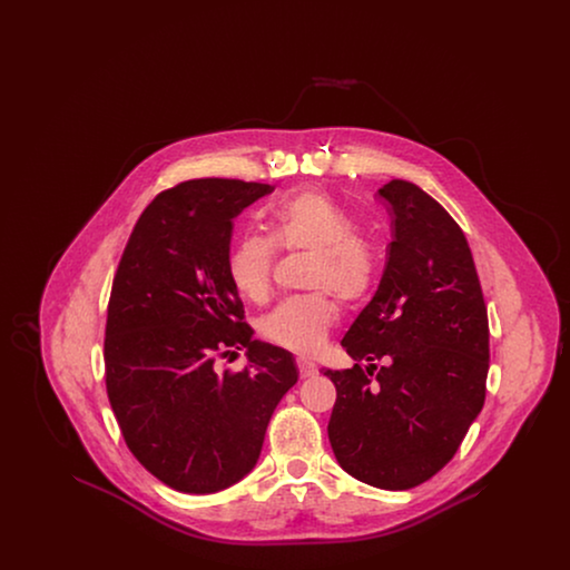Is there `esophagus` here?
Here are the masks:
<instances>
[{
    "instance_id": "1",
    "label": "esophagus",
    "mask_w": 570,
    "mask_h": 570,
    "mask_svg": "<svg viewBox=\"0 0 570 570\" xmlns=\"http://www.w3.org/2000/svg\"><path fill=\"white\" fill-rule=\"evenodd\" d=\"M298 376L301 379H312L318 374V365L307 361V358H297Z\"/></svg>"
}]
</instances>
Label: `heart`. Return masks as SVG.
<instances>
[{
	"mask_svg": "<svg viewBox=\"0 0 570 570\" xmlns=\"http://www.w3.org/2000/svg\"><path fill=\"white\" fill-rule=\"evenodd\" d=\"M275 247L312 252L307 286L323 291L282 301L261 318L258 333L291 353L314 354L323 348L337 316L325 291L344 303L367 297L379 275L376 252L358 237L356 222L331 196L301 191L273 207L269 237L247 233L228 252V277L247 301L261 303L269 295Z\"/></svg>",
	"mask_w": 570,
	"mask_h": 570,
	"instance_id": "heart-1",
	"label": "heart"
}]
</instances>
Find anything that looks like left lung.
<instances>
[{
	"label": "left lung",
	"instance_id": "8db88e82",
	"mask_svg": "<svg viewBox=\"0 0 570 570\" xmlns=\"http://www.w3.org/2000/svg\"><path fill=\"white\" fill-rule=\"evenodd\" d=\"M379 196L393 242L376 295L342 340L354 367L325 370L337 391L326 432L356 481L404 491L453 460L485 404L488 307L470 245L446 209L404 179Z\"/></svg>",
	"mask_w": 570,
	"mask_h": 570
}]
</instances>
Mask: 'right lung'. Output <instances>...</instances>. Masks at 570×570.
<instances>
[{
  "label": "right lung",
  "mask_w": 570,
  "mask_h": 570,
  "mask_svg": "<svg viewBox=\"0 0 570 570\" xmlns=\"http://www.w3.org/2000/svg\"><path fill=\"white\" fill-rule=\"evenodd\" d=\"M269 184L191 179L140 214L112 279L105 337L110 407L164 485L216 493L256 465L273 410L297 382L293 354L244 321L228 277L233 219ZM248 348L242 373L217 355Z\"/></svg>",
  "instance_id": "right-lung-1"
}]
</instances>
